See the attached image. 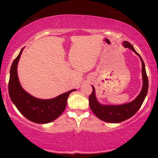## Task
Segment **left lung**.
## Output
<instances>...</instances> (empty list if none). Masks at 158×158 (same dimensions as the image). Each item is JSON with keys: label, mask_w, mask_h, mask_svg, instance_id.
<instances>
[{"label": "left lung", "mask_w": 158, "mask_h": 158, "mask_svg": "<svg viewBox=\"0 0 158 158\" xmlns=\"http://www.w3.org/2000/svg\"><path fill=\"white\" fill-rule=\"evenodd\" d=\"M123 45L125 48H129L131 50H132L140 58L141 65H142L143 86L139 94L131 102L121 105H104L98 101L95 96V88L92 85L93 91L89 96L90 107L93 114L98 118L103 121L111 123H121L133 116L140 109L141 105L145 100L148 89V79L146 72L145 64H144L142 58L136 52L130 42L125 41L123 42Z\"/></svg>", "instance_id": "8db88e82"}]
</instances>
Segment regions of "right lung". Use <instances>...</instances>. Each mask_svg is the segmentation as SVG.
Wrapping results in <instances>:
<instances>
[{"label": "right lung", "instance_id": "add662e5", "mask_svg": "<svg viewBox=\"0 0 158 158\" xmlns=\"http://www.w3.org/2000/svg\"><path fill=\"white\" fill-rule=\"evenodd\" d=\"M23 49L12 64L10 72L8 91L10 98L20 113L35 123H48L59 117L65 109L67 100L73 89L54 98L42 100L28 93L20 84L17 74V65Z\"/></svg>", "mask_w": 158, "mask_h": 158}]
</instances>
